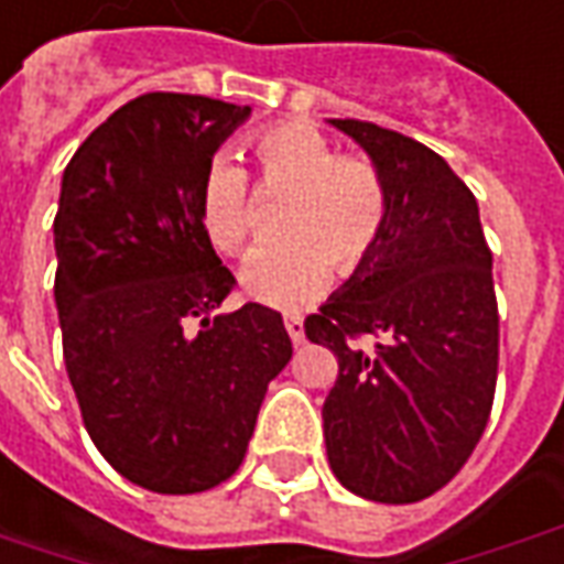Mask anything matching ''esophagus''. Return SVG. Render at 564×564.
<instances>
[{
	"label": "esophagus",
	"mask_w": 564,
	"mask_h": 564,
	"mask_svg": "<svg viewBox=\"0 0 564 564\" xmlns=\"http://www.w3.org/2000/svg\"><path fill=\"white\" fill-rule=\"evenodd\" d=\"M283 327H286V333H290V339L299 346V343H302V336H305V333H302V317L290 314V317L283 321Z\"/></svg>",
	"instance_id": "34e87169"
}]
</instances>
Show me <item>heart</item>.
<instances>
[{
	"instance_id": "b5f03b06",
	"label": "heart",
	"mask_w": 564,
	"mask_h": 564,
	"mask_svg": "<svg viewBox=\"0 0 564 564\" xmlns=\"http://www.w3.org/2000/svg\"><path fill=\"white\" fill-rule=\"evenodd\" d=\"M262 194H283L278 247L252 256L240 281L252 299L293 312L330 286L333 268L351 278L377 250L389 221V197L379 170L361 153H333L321 129L283 120L250 138ZM200 221L225 256L250 250V185L243 170L216 160L200 185Z\"/></svg>"
}]
</instances>
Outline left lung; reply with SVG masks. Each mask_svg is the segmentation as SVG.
Instances as JSON below:
<instances>
[{
    "instance_id": "8db88e82",
    "label": "left lung",
    "mask_w": 564,
    "mask_h": 564,
    "mask_svg": "<svg viewBox=\"0 0 564 564\" xmlns=\"http://www.w3.org/2000/svg\"><path fill=\"white\" fill-rule=\"evenodd\" d=\"M330 122L382 175L389 221L361 271L305 317L339 361L321 411L327 459L364 500L416 503L463 469L491 416V250L473 191L438 153L377 122Z\"/></svg>"
}]
</instances>
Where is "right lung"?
I'll use <instances>...</instances> for the list:
<instances>
[{
    "mask_svg": "<svg viewBox=\"0 0 564 564\" xmlns=\"http://www.w3.org/2000/svg\"><path fill=\"white\" fill-rule=\"evenodd\" d=\"M252 107L151 91L64 170L55 302L64 364L101 457L138 488L197 494L243 463L268 382L293 358L259 302L216 314L234 274L200 221V185Z\"/></svg>",
    "mask_w": 564,
    "mask_h": 564,
    "instance_id": "1",
    "label": "right lung"
}]
</instances>
